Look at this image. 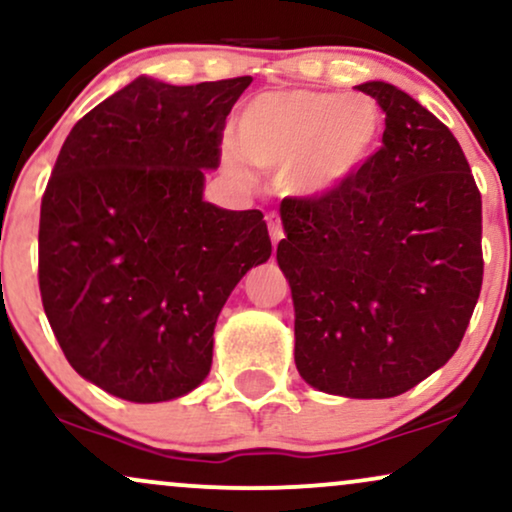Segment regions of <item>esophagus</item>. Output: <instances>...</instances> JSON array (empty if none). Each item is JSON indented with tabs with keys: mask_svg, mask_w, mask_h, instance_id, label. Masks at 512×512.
<instances>
[{
	"mask_svg": "<svg viewBox=\"0 0 512 512\" xmlns=\"http://www.w3.org/2000/svg\"><path fill=\"white\" fill-rule=\"evenodd\" d=\"M267 226H269L271 243H274V248H276L278 241H281V238H283V226H281V219H278V215H269V217H267Z\"/></svg>",
	"mask_w": 512,
	"mask_h": 512,
	"instance_id": "34e87169",
	"label": "esophagus"
}]
</instances>
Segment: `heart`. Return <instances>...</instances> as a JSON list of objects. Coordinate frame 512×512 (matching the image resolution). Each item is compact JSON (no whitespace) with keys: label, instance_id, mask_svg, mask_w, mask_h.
<instances>
[{"label":"heart","instance_id":"b5f03b06","mask_svg":"<svg viewBox=\"0 0 512 512\" xmlns=\"http://www.w3.org/2000/svg\"><path fill=\"white\" fill-rule=\"evenodd\" d=\"M383 111L366 94L286 89L262 94L236 120L238 148L252 165L281 170L297 198L331 196L357 177L383 137Z\"/></svg>","mask_w":512,"mask_h":512}]
</instances>
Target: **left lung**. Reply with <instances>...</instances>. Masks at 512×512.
Segmentation results:
<instances>
[{"label":"left lung","mask_w":512,"mask_h":512,"mask_svg":"<svg viewBox=\"0 0 512 512\" xmlns=\"http://www.w3.org/2000/svg\"><path fill=\"white\" fill-rule=\"evenodd\" d=\"M380 151L331 196L286 198L276 260L314 390L387 399L454 357L482 288V198L444 122L394 84Z\"/></svg>","instance_id":"obj_1"}]
</instances>
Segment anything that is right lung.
Here are the masks:
<instances>
[{
    "mask_svg": "<svg viewBox=\"0 0 512 512\" xmlns=\"http://www.w3.org/2000/svg\"><path fill=\"white\" fill-rule=\"evenodd\" d=\"M250 82L141 75L63 141L40 210L42 304L70 366L113 397L155 404L196 390L224 302L269 260L260 210L203 200Z\"/></svg>",
    "mask_w": 512,
    "mask_h": 512,
    "instance_id": "add662e5",
    "label": "right lung"
}]
</instances>
